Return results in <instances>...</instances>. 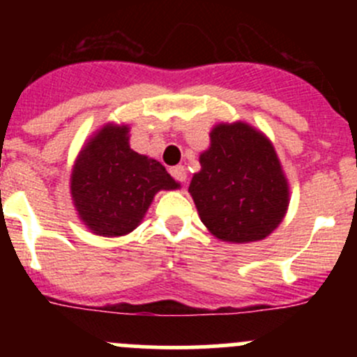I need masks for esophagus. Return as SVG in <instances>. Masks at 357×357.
I'll return each instance as SVG.
<instances>
[{"label":"esophagus","instance_id":"1","mask_svg":"<svg viewBox=\"0 0 357 357\" xmlns=\"http://www.w3.org/2000/svg\"><path fill=\"white\" fill-rule=\"evenodd\" d=\"M171 176L176 179V181H186V169L183 165H176V167H171Z\"/></svg>","mask_w":357,"mask_h":357}]
</instances>
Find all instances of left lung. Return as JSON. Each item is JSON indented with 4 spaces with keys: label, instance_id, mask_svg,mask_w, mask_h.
Segmentation results:
<instances>
[{
    "label": "left lung",
    "instance_id": "left-lung-1",
    "mask_svg": "<svg viewBox=\"0 0 357 357\" xmlns=\"http://www.w3.org/2000/svg\"><path fill=\"white\" fill-rule=\"evenodd\" d=\"M200 165L188 192L215 238L250 243L278 228L289 208V181L261 131L242 121L214 126Z\"/></svg>",
    "mask_w": 357,
    "mask_h": 357
}]
</instances>
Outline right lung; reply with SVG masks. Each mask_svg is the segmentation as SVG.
I'll list each match as a JSON object with an SVG mask.
<instances>
[{
    "label": "right lung",
    "instance_id": "obj_1",
    "mask_svg": "<svg viewBox=\"0 0 357 357\" xmlns=\"http://www.w3.org/2000/svg\"><path fill=\"white\" fill-rule=\"evenodd\" d=\"M155 158L129 146L128 126L107 124L79 152L70 195L86 228L100 236H122L142 222L160 190H178Z\"/></svg>",
    "mask_w": 357,
    "mask_h": 357
}]
</instances>
